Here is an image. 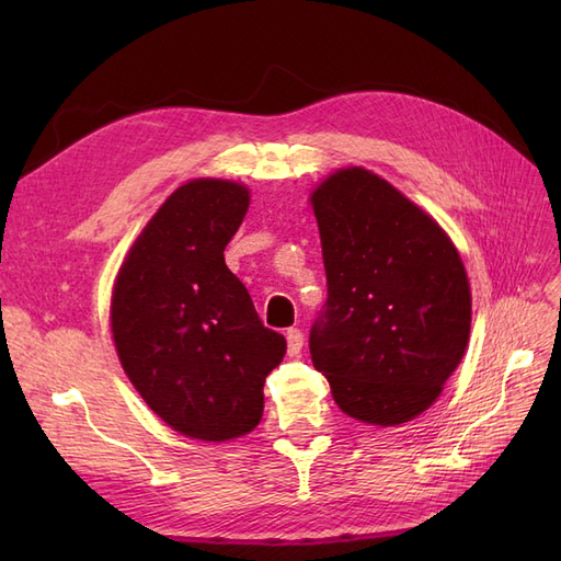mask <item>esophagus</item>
<instances>
[{"instance_id":"34e87169","label":"esophagus","mask_w":561,"mask_h":561,"mask_svg":"<svg viewBox=\"0 0 561 561\" xmlns=\"http://www.w3.org/2000/svg\"><path fill=\"white\" fill-rule=\"evenodd\" d=\"M285 339H287V353L297 355V353L301 351V346H304V334H301V330L290 328V330L285 332Z\"/></svg>"}]
</instances>
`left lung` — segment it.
Instances as JSON below:
<instances>
[{
    "instance_id": "1",
    "label": "left lung",
    "mask_w": 561,
    "mask_h": 561,
    "mask_svg": "<svg viewBox=\"0 0 561 561\" xmlns=\"http://www.w3.org/2000/svg\"><path fill=\"white\" fill-rule=\"evenodd\" d=\"M311 206L328 276L313 367L344 414L400 426L428 410L466 353L463 262L431 215L365 168L330 175Z\"/></svg>"
}]
</instances>
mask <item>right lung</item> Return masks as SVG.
Returning <instances> with one entry per match:
<instances>
[{"instance_id": "add662e5", "label": "right lung", "mask_w": 561, "mask_h": 561, "mask_svg": "<svg viewBox=\"0 0 561 561\" xmlns=\"http://www.w3.org/2000/svg\"><path fill=\"white\" fill-rule=\"evenodd\" d=\"M248 186L182 184L133 243L112 293V334L135 390L173 431L225 443L262 421L264 381L285 336L264 328L225 248Z\"/></svg>"}]
</instances>
